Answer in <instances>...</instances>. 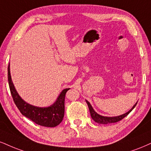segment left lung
Listing matches in <instances>:
<instances>
[{
  "mask_svg": "<svg viewBox=\"0 0 151 151\" xmlns=\"http://www.w3.org/2000/svg\"><path fill=\"white\" fill-rule=\"evenodd\" d=\"M87 105H88L89 107V110H90V115L92 118L96 122L99 124H110V123H114V122H117L118 121H120L121 120H122L124 118H125L127 115L129 114V113L131 112L132 110L134 109V107L136 106L137 103H136V104L131 109L128 111L127 113H124L123 115H119V116H116V117H105V116H102V115H99L98 113H96L95 111H94L93 108L91 106V104H90V102L86 101Z\"/></svg>",
  "mask_w": 151,
  "mask_h": 151,
  "instance_id": "obj_1",
  "label": "left lung"
}]
</instances>
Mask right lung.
I'll list each match as a JSON object with an SVG mask.
<instances>
[{"instance_id":"right-lung-1","label":"right lung","mask_w":151,"mask_h":151,"mask_svg":"<svg viewBox=\"0 0 151 151\" xmlns=\"http://www.w3.org/2000/svg\"><path fill=\"white\" fill-rule=\"evenodd\" d=\"M7 78L12 99L22 115L37 124L43 127H54L61 123L64 115L65 95L69 89L67 88L63 90L55 103L51 106L39 108L27 104L17 92L11 79L10 65L7 68Z\"/></svg>"}]
</instances>
